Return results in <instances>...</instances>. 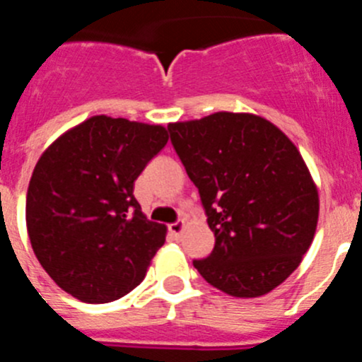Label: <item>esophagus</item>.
<instances>
[{"label": "esophagus", "instance_id": "34e87169", "mask_svg": "<svg viewBox=\"0 0 362 362\" xmlns=\"http://www.w3.org/2000/svg\"><path fill=\"white\" fill-rule=\"evenodd\" d=\"M185 228H187L185 221H177V223H172V225H168V232H170L174 238H179V235L185 232Z\"/></svg>", "mask_w": 362, "mask_h": 362}]
</instances>
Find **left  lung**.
<instances>
[{"mask_svg": "<svg viewBox=\"0 0 362 362\" xmlns=\"http://www.w3.org/2000/svg\"><path fill=\"white\" fill-rule=\"evenodd\" d=\"M168 130L216 235L194 267L232 297L267 296L292 276L317 230L319 192L305 159L250 112H214Z\"/></svg>", "mask_w": 362, "mask_h": 362, "instance_id": "left-lung-1", "label": "left lung"}]
</instances>
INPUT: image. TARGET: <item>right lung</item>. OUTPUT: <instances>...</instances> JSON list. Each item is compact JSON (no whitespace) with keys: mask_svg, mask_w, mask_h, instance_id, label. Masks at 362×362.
Listing matches in <instances>:
<instances>
[{"mask_svg":"<svg viewBox=\"0 0 362 362\" xmlns=\"http://www.w3.org/2000/svg\"><path fill=\"white\" fill-rule=\"evenodd\" d=\"M168 141L163 124L92 116L41 153L27 232L45 272L83 303H110L145 279L166 226L146 219L134 181Z\"/></svg>","mask_w":362,"mask_h":362,"instance_id":"add662e5","label":"right lung"}]
</instances>
